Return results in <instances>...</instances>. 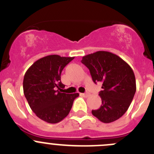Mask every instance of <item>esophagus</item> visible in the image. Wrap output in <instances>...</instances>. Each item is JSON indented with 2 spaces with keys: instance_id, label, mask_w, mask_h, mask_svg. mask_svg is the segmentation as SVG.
<instances>
[{
  "instance_id": "esophagus-1",
  "label": "esophagus",
  "mask_w": 154,
  "mask_h": 154,
  "mask_svg": "<svg viewBox=\"0 0 154 154\" xmlns=\"http://www.w3.org/2000/svg\"><path fill=\"white\" fill-rule=\"evenodd\" d=\"M82 96H84V97H88L89 96V93H88V92H86V93H82Z\"/></svg>"
}]
</instances>
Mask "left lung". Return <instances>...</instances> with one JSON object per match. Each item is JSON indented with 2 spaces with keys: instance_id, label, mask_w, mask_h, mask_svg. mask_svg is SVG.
I'll list each match as a JSON object with an SVG mask.
<instances>
[{
  "instance_id": "8db88e82",
  "label": "left lung",
  "mask_w": 154,
  "mask_h": 154,
  "mask_svg": "<svg viewBox=\"0 0 154 154\" xmlns=\"http://www.w3.org/2000/svg\"><path fill=\"white\" fill-rule=\"evenodd\" d=\"M93 82H102L101 107L91 113L104 123L119 119L129 108L136 92V80L131 66L117 55L98 51L82 57Z\"/></svg>"
}]
</instances>
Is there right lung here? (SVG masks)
<instances>
[{
    "instance_id": "obj_1",
    "label": "right lung",
    "mask_w": 154,
    "mask_h": 154,
    "mask_svg": "<svg viewBox=\"0 0 154 154\" xmlns=\"http://www.w3.org/2000/svg\"><path fill=\"white\" fill-rule=\"evenodd\" d=\"M74 57L58 55L45 56L35 62L23 78V93L32 111L47 123L56 124L69 113L79 93L62 92L61 73Z\"/></svg>"
}]
</instances>
